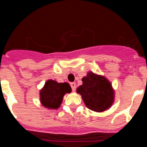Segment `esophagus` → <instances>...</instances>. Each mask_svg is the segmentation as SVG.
<instances>
[{
    "label": "esophagus",
    "instance_id": "obj_1",
    "mask_svg": "<svg viewBox=\"0 0 147 147\" xmlns=\"http://www.w3.org/2000/svg\"><path fill=\"white\" fill-rule=\"evenodd\" d=\"M71 88H72L73 91H75V90H76V83L71 82Z\"/></svg>",
    "mask_w": 147,
    "mask_h": 147
}]
</instances>
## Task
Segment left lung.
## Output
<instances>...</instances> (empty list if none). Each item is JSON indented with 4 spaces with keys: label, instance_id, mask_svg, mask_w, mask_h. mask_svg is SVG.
<instances>
[{
    "label": "left lung",
    "instance_id": "8db88e82",
    "mask_svg": "<svg viewBox=\"0 0 147 147\" xmlns=\"http://www.w3.org/2000/svg\"><path fill=\"white\" fill-rule=\"evenodd\" d=\"M82 81V85L76 89V92L81 95L88 108L101 113L112 106L115 91L107 78L90 71Z\"/></svg>",
    "mask_w": 147,
    "mask_h": 147
}]
</instances>
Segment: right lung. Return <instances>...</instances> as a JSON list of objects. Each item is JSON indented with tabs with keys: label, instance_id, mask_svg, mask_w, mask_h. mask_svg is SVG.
Masks as SVG:
<instances>
[{
	"label": "right lung",
	"instance_id": "1",
	"mask_svg": "<svg viewBox=\"0 0 147 147\" xmlns=\"http://www.w3.org/2000/svg\"><path fill=\"white\" fill-rule=\"evenodd\" d=\"M71 92V88L68 83H58L54 80H49L40 90V102L45 108L57 109L62 104L65 94Z\"/></svg>",
	"mask_w": 147,
	"mask_h": 147
}]
</instances>
